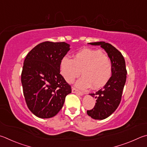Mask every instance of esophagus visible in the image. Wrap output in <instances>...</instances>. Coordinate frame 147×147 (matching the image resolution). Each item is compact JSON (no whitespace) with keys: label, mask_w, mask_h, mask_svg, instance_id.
<instances>
[{"label":"esophagus","mask_w":147,"mask_h":147,"mask_svg":"<svg viewBox=\"0 0 147 147\" xmlns=\"http://www.w3.org/2000/svg\"><path fill=\"white\" fill-rule=\"evenodd\" d=\"M72 92L76 93V94H78L81 95V96L83 95V94H84V93H83L82 92L80 91V90H78V89H76L75 87H73V88H72Z\"/></svg>","instance_id":"34e87169"}]
</instances>
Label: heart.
I'll return each mask as SVG.
<instances>
[{"label":"heart","instance_id":"heart-1","mask_svg":"<svg viewBox=\"0 0 147 147\" xmlns=\"http://www.w3.org/2000/svg\"><path fill=\"white\" fill-rule=\"evenodd\" d=\"M60 71L69 84L82 73L83 76L76 84L80 89H86L91 85L94 89H99L110 80L113 64L111 58L104 55L102 51L84 48L74 55L73 59L63 57L60 62Z\"/></svg>","mask_w":147,"mask_h":147}]
</instances>
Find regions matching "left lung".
Wrapping results in <instances>:
<instances>
[{"label":"left lung","instance_id":"left-lung-1","mask_svg":"<svg viewBox=\"0 0 147 147\" xmlns=\"http://www.w3.org/2000/svg\"><path fill=\"white\" fill-rule=\"evenodd\" d=\"M100 46L107 53L113 64V73L109 82L95 93H90L96 98L92 109L87 111L88 115L95 119H104L111 116L118 108L121 100L123 90L127 79V69L123 57L113 46L105 42L89 43Z\"/></svg>","mask_w":147,"mask_h":147}]
</instances>
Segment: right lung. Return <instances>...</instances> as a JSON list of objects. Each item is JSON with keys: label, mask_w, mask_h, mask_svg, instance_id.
I'll return each mask as SVG.
<instances>
[{"label": "right lung", "mask_w": 147, "mask_h": 147, "mask_svg": "<svg viewBox=\"0 0 147 147\" xmlns=\"http://www.w3.org/2000/svg\"><path fill=\"white\" fill-rule=\"evenodd\" d=\"M62 42H42L28 53L24 62L21 82L29 110L40 118L57 115L71 86L60 74V62L70 48Z\"/></svg>", "instance_id": "1"}]
</instances>
